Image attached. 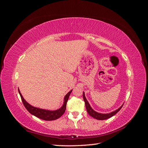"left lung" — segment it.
<instances>
[{
  "label": "left lung",
  "instance_id": "left-lung-1",
  "mask_svg": "<svg viewBox=\"0 0 148 148\" xmlns=\"http://www.w3.org/2000/svg\"><path fill=\"white\" fill-rule=\"evenodd\" d=\"M83 99H84V101L85 102V106H86V110L88 112V114L91 116L92 117L95 118L97 120H106L107 119H109L110 117H112V116H114V115H115L116 114H117L118 112L122 109V107L123 106V105L120 107L119 109H117V110H115L113 112H112L110 113H109V114H101V113H98L97 112H96L95 110H94L92 107H91V106L89 105L88 101H87L86 97H85V95H84V92H83Z\"/></svg>",
  "mask_w": 148,
  "mask_h": 148
}]
</instances>
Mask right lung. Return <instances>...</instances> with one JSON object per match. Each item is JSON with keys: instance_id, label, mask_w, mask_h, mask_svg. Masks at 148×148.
Masks as SVG:
<instances>
[{"instance_id": "obj_1", "label": "right lung", "mask_w": 148, "mask_h": 148, "mask_svg": "<svg viewBox=\"0 0 148 148\" xmlns=\"http://www.w3.org/2000/svg\"><path fill=\"white\" fill-rule=\"evenodd\" d=\"M71 91H72V90L69 91L65 95V96L64 97V101L63 106H62L60 109H57L56 110H49L37 108V107L31 106L25 100V99L23 98V97L22 96L21 94L18 89V92L20 95V97L21 98V101L23 102V104L25 107V108L27 109V110L29 112L38 118H39L44 120H48V121L58 119L64 114L66 109V102L69 99L70 95L71 92Z\"/></svg>"}]
</instances>
